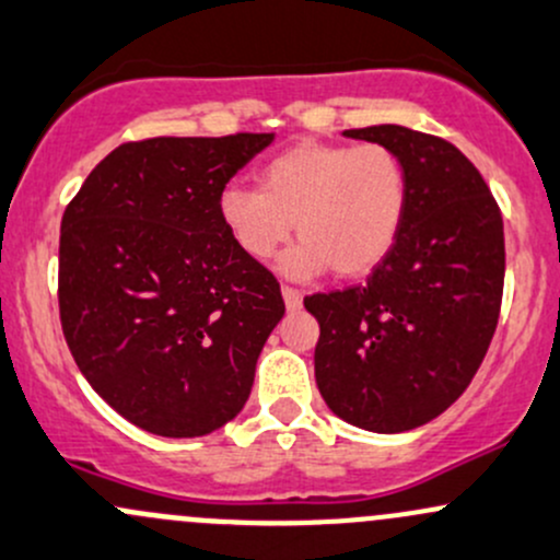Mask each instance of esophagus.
<instances>
[{
  "instance_id": "34e87169",
  "label": "esophagus",
  "mask_w": 560,
  "mask_h": 560,
  "mask_svg": "<svg viewBox=\"0 0 560 560\" xmlns=\"http://www.w3.org/2000/svg\"><path fill=\"white\" fill-rule=\"evenodd\" d=\"M282 302H285V310L288 312L302 310V291H296V288L282 285Z\"/></svg>"
}]
</instances>
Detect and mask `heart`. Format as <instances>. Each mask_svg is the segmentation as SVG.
Returning a JSON list of instances; mask_svg holds the SVG:
<instances>
[{
  "mask_svg": "<svg viewBox=\"0 0 560 560\" xmlns=\"http://www.w3.org/2000/svg\"><path fill=\"white\" fill-rule=\"evenodd\" d=\"M258 186L221 189V224L250 261H267L296 221L302 240L280 258L282 272L296 280L328 267L345 280L374 272L408 208L406 165L384 143L299 141L261 167Z\"/></svg>",
  "mask_w": 560,
  "mask_h": 560,
  "instance_id": "b5f03b06",
  "label": "heart"
}]
</instances>
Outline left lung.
<instances>
[{"instance_id": "8db88e82", "label": "left lung", "mask_w": 560, "mask_h": 560, "mask_svg": "<svg viewBox=\"0 0 560 560\" xmlns=\"http://www.w3.org/2000/svg\"><path fill=\"white\" fill-rule=\"evenodd\" d=\"M345 136L398 154L408 208L365 285L304 299L320 323L315 378L336 417L393 435L441 417L483 363L502 304V213L478 167L443 138L402 125Z\"/></svg>"}]
</instances>
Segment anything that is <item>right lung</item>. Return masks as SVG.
Listing matches in <instances>:
<instances>
[{"label": "right lung", "instance_id": "add662e5", "mask_svg": "<svg viewBox=\"0 0 560 560\" xmlns=\"http://www.w3.org/2000/svg\"><path fill=\"white\" fill-rule=\"evenodd\" d=\"M275 133L117 147L66 208L58 304L82 376L162 438H200L243 411L285 315L280 285L226 234L219 195Z\"/></svg>", "mask_w": 560, "mask_h": 560}]
</instances>
